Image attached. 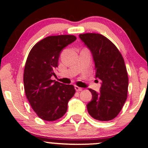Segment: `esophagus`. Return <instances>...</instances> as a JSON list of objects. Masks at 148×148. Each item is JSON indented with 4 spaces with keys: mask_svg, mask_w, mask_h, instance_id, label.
Returning a JSON list of instances; mask_svg holds the SVG:
<instances>
[{
    "mask_svg": "<svg viewBox=\"0 0 148 148\" xmlns=\"http://www.w3.org/2000/svg\"><path fill=\"white\" fill-rule=\"evenodd\" d=\"M74 88H75L76 91H77V92H80V91L82 90V88H80V87H79V86H74Z\"/></svg>",
    "mask_w": 148,
    "mask_h": 148,
    "instance_id": "34e87169",
    "label": "esophagus"
}]
</instances>
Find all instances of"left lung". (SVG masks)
I'll use <instances>...</instances> for the list:
<instances>
[{"instance_id": "1", "label": "left lung", "mask_w": 148, "mask_h": 148, "mask_svg": "<svg viewBox=\"0 0 148 148\" xmlns=\"http://www.w3.org/2000/svg\"><path fill=\"white\" fill-rule=\"evenodd\" d=\"M79 38L90 51L95 78L101 81L99 92L89 89L92 100L87 104L89 114L100 121L115 118L126 101L128 75L125 61L117 47L102 35L86 33Z\"/></svg>"}]
</instances>
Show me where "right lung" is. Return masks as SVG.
Segmentation results:
<instances>
[{
    "label": "right lung",
    "mask_w": 148,
    "mask_h": 148,
    "mask_svg": "<svg viewBox=\"0 0 148 148\" xmlns=\"http://www.w3.org/2000/svg\"><path fill=\"white\" fill-rule=\"evenodd\" d=\"M76 40L69 35L47 37L34 46L27 58L23 73L25 95L39 118L46 121L62 118L75 93L72 85L53 81L51 76L62 49Z\"/></svg>",
    "instance_id": "obj_1"
}]
</instances>
